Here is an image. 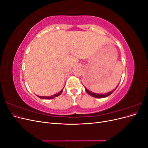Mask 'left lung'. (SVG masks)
Segmentation results:
<instances>
[{
  "mask_svg": "<svg viewBox=\"0 0 148 148\" xmlns=\"http://www.w3.org/2000/svg\"><path fill=\"white\" fill-rule=\"evenodd\" d=\"M119 85H117V86L116 87L114 90L111 91L110 92H108L107 93H105V94H97V93H95V92H93L91 91H89V89H88L86 87H84V89H85V91H86V92L89 95H90L94 97H96V98H104V97H107L109 96V95H110L116 89H117V88L118 87Z\"/></svg>",
  "mask_w": 148,
  "mask_h": 148,
  "instance_id": "left-lung-1",
  "label": "left lung"
}]
</instances>
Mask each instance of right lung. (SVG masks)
Masks as SVG:
<instances>
[{
    "label": "right lung",
    "mask_w": 148,
    "mask_h": 148,
    "mask_svg": "<svg viewBox=\"0 0 148 148\" xmlns=\"http://www.w3.org/2000/svg\"><path fill=\"white\" fill-rule=\"evenodd\" d=\"M63 90H64V88L62 89L60 92H57V94H55V95H53L51 96H37L39 98H41V99H53V98H55L57 96H59V95H60V94L63 92Z\"/></svg>",
    "instance_id": "right-lung-1"
}]
</instances>
